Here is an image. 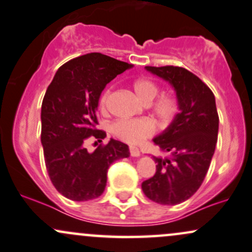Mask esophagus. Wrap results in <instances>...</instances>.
<instances>
[{
	"label": "esophagus",
	"instance_id": "obj_1",
	"mask_svg": "<svg viewBox=\"0 0 252 252\" xmlns=\"http://www.w3.org/2000/svg\"><path fill=\"white\" fill-rule=\"evenodd\" d=\"M129 154H131L132 157H139L140 156L139 149L135 148V146H129Z\"/></svg>",
	"mask_w": 252,
	"mask_h": 252
}]
</instances>
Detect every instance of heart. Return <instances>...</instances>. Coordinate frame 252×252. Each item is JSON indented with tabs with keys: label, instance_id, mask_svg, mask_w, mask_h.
I'll return each mask as SVG.
<instances>
[{
	"label": "heart",
	"instance_id": "heart-1",
	"mask_svg": "<svg viewBox=\"0 0 252 252\" xmlns=\"http://www.w3.org/2000/svg\"><path fill=\"white\" fill-rule=\"evenodd\" d=\"M135 96L144 104H150L157 97L159 88L150 78H138L132 84ZM111 96V89H106L100 97V108L104 111ZM152 113L160 123L165 124L176 115L177 101L174 96L163 94L152 103ZM112 133L127 144H139L155 133V125L149 119H124L115 121L112 125Z\"/></svg>",
	"mask_w": 252,
	"mask_h": 252
}]
</instances>
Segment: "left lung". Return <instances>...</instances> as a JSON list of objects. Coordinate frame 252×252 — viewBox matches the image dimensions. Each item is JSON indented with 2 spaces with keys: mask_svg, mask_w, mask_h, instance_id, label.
Masks as SVG:
<instances>
[{
  "mask_svg": "<svg viewBox=\"0 0 252 252\" xmlns=\"http://www.w3.org/2000/svg\"><path fill=\"white\" fill-rule=\"evenodd\" d=\"M169 82L176 93L179 113L154 143L171 157H155L156 174L141 183L144 194L160 205L188 200L202 185L214 155L219 117L212 90L180 66H145Z\"/></svg>",
  "mask_w": 252,
  "mask_h": 252,
  "instance_id": "8db88e82",
  "label": "left lung"
}]
</instances>
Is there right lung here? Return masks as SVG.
<instances>
[{
    "label": "right lung",
    "mask_w": 252,
    "mask_h": 252,
    "mask_svg": "<svg viewBox=\"0 0 252 252\" xmlns=\"http://www.w3.org/2000/svg\"><path fill=\"white\" fill-rule=\"evenodd\" d=\"M133 65L102 53H88L62 65L41 104V145L53 186L73 201H88L103 193L111 164L129 156L126 144L111 139L94 152L84 144L101 140L96 128L98 100L104 87Z\"/></svg>",
    "instance_id": "add662e5"
}]
</instances>
